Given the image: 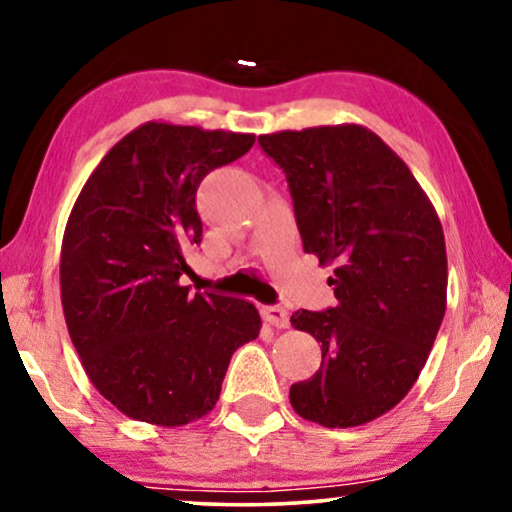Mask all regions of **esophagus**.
Here are the masks:
<instances>
[{
    "instance_id": "esophagus-1",
    "label": "esophagus",
    "mask_w": 512,
    "mask_h": 512,
    "mask_svg": "<svg viewBox=\"0 0 512 512\" xmlns=\"http://www.w3.org/2000/svg\"><path fill=\"white\" fill-rule=\"evenodd\" d=\"M261 314H263L265 324H270V326H275V328H286V326H289V312H286L284 307H277V305L263 307Z\"/></svg>"
}]
</instances>
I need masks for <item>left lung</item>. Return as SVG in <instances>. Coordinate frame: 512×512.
<instances>
[{
    "label": "left lung",
    "instance_id": "left-lung-1",
    "mask_svg": "<svg viewBox=\"0 0 512 512\" xmlns=\"http://www.w3.org/2000/svg\"><path fill=\"white\" fill-rule=\"evenodd\" d=\"M289 181L307 254L335 265L338 305L298 310L321 366L291 384L293 410L349 429L396 408L417 382L447 305L445 235L410 167L356 123L258 137Z\"/></svg>",
    "mask_w": 512,
    "mask_h": 512
}]
</instances>
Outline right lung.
I'll return each instance as SVG.
<instances>
[{
    "label": "right lung",
    "instance_id": "1",
    "mask_svg": "<svg viewBox=\"0 0 512 512\" xmlns=\"http://www.w3.org/2000/svg\"><path fill=\"white\" fill-rule=\"evenodd\" d=\"M256 137L149 121L100 160L67 219L60 296L67 331L95 389L156 426L205 417L230 356L261 333L247 300L193 293L179 277L202 240L200 181Z\"/></svg>",
    "mask_w": 512,
    "mask_h": 512
}]
</instances>
